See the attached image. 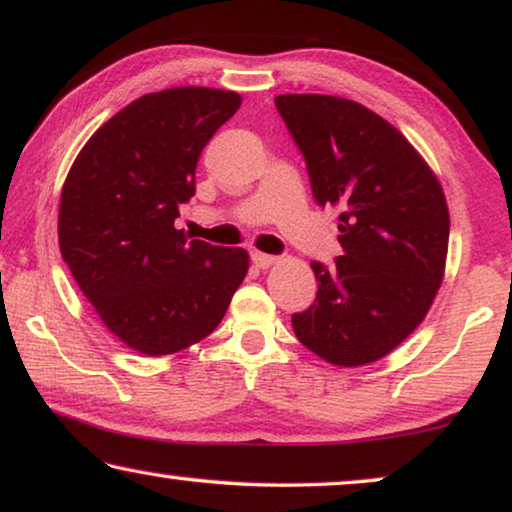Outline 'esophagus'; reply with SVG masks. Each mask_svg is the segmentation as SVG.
Wrapping results in <instances>:
<instances>
[{"label":"esophagus","instance_id":"1","mask_svg":"<svg viewBox=\"0 0 512 512\" xmlns=\"http://www.w3.org/2000/svg\"><path fill=\"white\" fill-rule=\"evenodd\" d=\"M251 261H254V265L258 267V270H267V267H272L274 263L279 261L277 256H270V254H251Z\"/></svg>","mask_w":512,"mask_h":512}]
</instances>
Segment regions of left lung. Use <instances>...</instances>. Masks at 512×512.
Wrapping results in <instances>:
<instances>
[{"label":"left lung","mask_w":512,"mask_h":512,"mask_svg":"<svg viewBox=\"0 0 512 512\" xmlns=\"http://www.w3.org/2000/svg\"><path fill=\"white\" fill-rule=\"evenodd\" d=\"M320 206L341 210L334 267L311 263L318 297L295 313L304 348L341 368L387 357L421 325L444 281L448 206L435 171L389 121L322 93L274 98Z\"/></svg>","instance_id":"obj_1"}]
</instances>
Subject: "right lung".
Listing matches in <instances>:
<instances>
[{
	"label": "right lung",
	"instance_id": "right-lung-1",
	"mask_svg": "<svg viewBox=\"0 0 512 512\" xmlns=\"http://www.w3.org/2000/svg\"><path fill=\"white\" fill-rule=\"evenodd\" d=\"M240 102L208 86L146 93L93 132L61 187V256L102 325L139 355L203 341L247 277L245 249L174 226L203 146Z\"/></svg>",
	"mask_w": 512,
	"mask_h": 512
}]
</instances>
